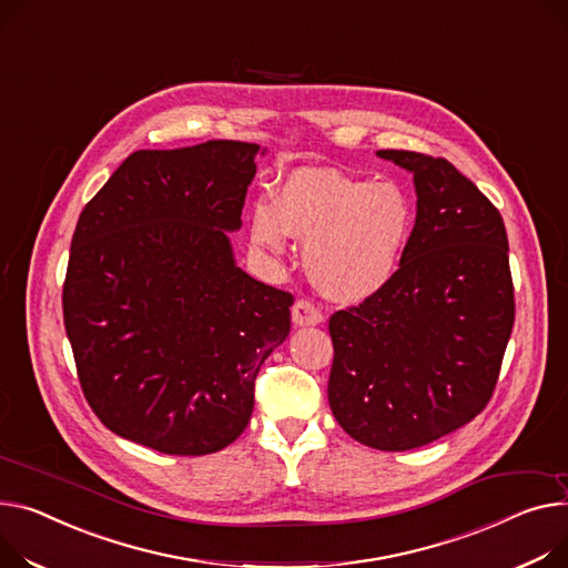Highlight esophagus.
<instances>
[{"label":"esophagus","instance_id":"obj_1","mask_svg":"<svg viewBox=\"0 0 568 568\" xmlns=\"http://www.w3.org/2000/svg\"><path fill=\"white\" fill-rule=\"evenodd\" d=\"M324 320L322 311L313 304L311 298H296L292 306V322L296 326H315Z\"/></svg>","mask_w":568,"mask_h":568}]
</instances>
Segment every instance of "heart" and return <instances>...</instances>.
Here are the masks:
<instances>
[{"label":"heart","mask_w":568,"mask_h":568,"mask_svg":"<svg viewBox=\"0 0 568 568\" xmlns=\"http://www.w3.org/2000/svg\"><path fill=\"white\" fill-rule=\"evenodd\" d=\"M410 223L413 210L399 186L304 169L287 178L276 205H253L251 242L283 251L290 235L308 240L304 264L311 281L326 296L361 301L393 278Z\"/></svg>","instance_id":"heart-1"}]
</instances>
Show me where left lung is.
Returning <instances> with one entry per match:
<instances>
[{"label":"left lung","mask_w":568,"mask_h":568,"mask_svg":"<svg viewBox=\"0 0 568 568\" xmlns=\"http://www.w3.org/2000/svg\"><path fill=\"white\" fill-rule=\"evenodd\" d=\"M379 155L413 173L418 214L393 278L328 320V404L358 443L404 452L486 408L516 304L498 207L443 158Z\"/></svg>","instance_id":"obj_1"}]
</instances>
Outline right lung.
<instances>
[{"label":"right lung","mask_w":568,"mask_h":568,"mask_svg":"<svg viewBox=\"0 0 568 568\" xmlns=\"http://www.w3.org/2000/svg\"><path fill=\"white\" fill-rule=\"evenodd\" d=\"M257 143L136 150L87 203L63 281V324L100 423L164 455L201 457L248 425L260 365L294 296L244 274Z\"/></svg>","instance_id":"add662e5"}]
</instances>
